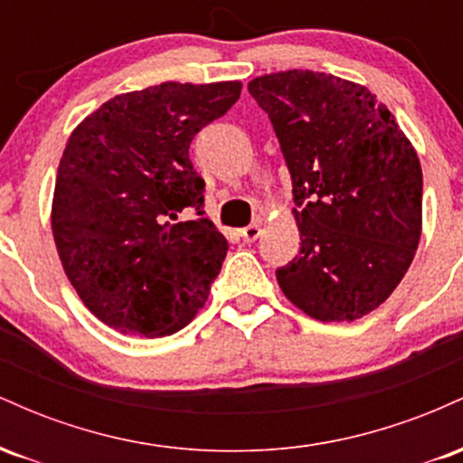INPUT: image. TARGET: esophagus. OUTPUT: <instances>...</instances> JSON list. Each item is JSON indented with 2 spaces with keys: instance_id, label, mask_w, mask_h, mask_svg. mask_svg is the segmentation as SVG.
<instances>
[{
  "instance_id": "obj_1",
  "label": "esophagus",
  "mask_w": 463,
  "mask_h": 463,
  "mask_svg": "<svg viewBox=\"0 0 463 463\" xmlns=\"http://www.w3.org/2000/svg\"><path fill=\"white\" fill-rule=\"evenodd\" d=\"M239 235H241V239L246 243L257 241L259 235H261V226H259V224H250L246 228H241V231H239Z\"/></svg>"
}]
</instances>
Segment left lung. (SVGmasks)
Returning a JSON list of instances; mask_svg holds the SVG:
<instances>
[{
	"label": "left lung",
	"mask_w": 463,
	"mask_h": 463,
	"mask_svg": "<svg viewBox=\"0 0 463 463\" xmlns=\"http://www.w3.org/2000/svg\"><path fill=\"white\" fill-rule=\"evenodd\" d=\"M248 91L272 121L294 187L300 252L276 269L283 294L322 322H353L390 298L422 231V169L376 95L291 69Z\"/></svg>",
	"instance_id": "left-lung-1"
}]
</instances>
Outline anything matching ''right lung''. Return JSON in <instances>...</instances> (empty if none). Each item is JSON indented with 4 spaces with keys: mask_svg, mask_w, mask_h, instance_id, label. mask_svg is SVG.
I'll return each mask as SVG.
<instances>
[{
    "mask_svg": "<svg viewBox=\"0 0 463 463\" xmlns=\"http://www.w3.org/2000/svg\"><path fill=\"white\" fill-rule=\"evenodd\" d=\"M239 95L241 82H163L115 95L69 137L52 231L80 300L110 328L172 335L209 298L228 241L202 217L189 146ZM187 205L199 220L174 222Z\"/></svg>",
    "mask_w": 463,
    "mask_h": 463,
    "instance_id": "right-lung-1",
    "label": "right lung"
}]
</instances>
